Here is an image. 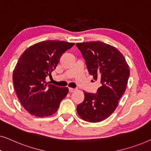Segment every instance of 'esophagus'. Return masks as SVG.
Returning <instances> with one entry per match:
<instances>
[{"label":"esophagus","instance_id":"esophagus-1","mask_svg":"<svg viewBox=\"0 0 151 151\" xmlns=\"http://www.w3.org/2000/svg\"><path fill=\"white\" fill-rule=\"evenodd\" d=\"M76 89L75 88H69V92H73L74 91H75Z\"/></svg>","mask_w":151,"mask_h":151}]
</instances>
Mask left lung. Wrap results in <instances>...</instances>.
Masks as SVG:
<instances>
[{
    "instance_id": "left-lung-1",
    "label": "left lung",
    "mask_w": 151,
    "mask_h": 151,
    "mask_svg": "<svg viewBox=\"0 0 151 151\" xmlns=\"http://www.w3.org/2000/svg\"><path fill=\"white\" fill-rule=\"evenodd\" d=\"M76 46L86 61L89 74L101 83L96 94L84 92V101L77 105L76 111L87 122H101L117 107L126 90L130 70L122 54L111 45L98 41Z\"/></svg>"
}]
</instances>
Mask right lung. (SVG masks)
Here are the masks:
<instances>
[{"instance_id": "right-lung-1", "label": "right lung", "mask_w": 151, "mask_h": 151, "mask_svg": "<svg viewBox=\"0 0 151 151\" xmlns=\"http://www.w3.org/2000/svg\"><path fill=\"white\" fill-rule=\"evenodd\" d=\"M74 45L46 40L30 46L20 57L13 73V81L19 101L31 115H52L67 96L68 88L48 85L46 77L51 76L61 55Z\"/></svg>"}]
</instances>
